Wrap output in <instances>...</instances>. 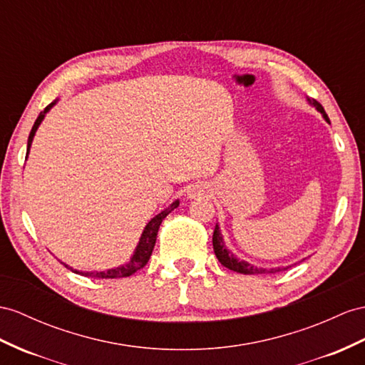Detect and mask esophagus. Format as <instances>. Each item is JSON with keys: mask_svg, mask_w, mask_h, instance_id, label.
<instances>
[{"mask_svg": "<svg viewBox=\"0 0 365 365\" xmlns=\"http://www.w3.org/2000/svg\"><path fill=\"white\" fill-rule=\"evenodd\" d=\"M207 185L205 183H192L188 186V190H186V195H188L190 199H197V197H202V195L207 194Z\"/></svg>", "mask_w": 365, "mask_h": 365, "instance_id": "34e87169", "label": "esophagus"}]
</instances>
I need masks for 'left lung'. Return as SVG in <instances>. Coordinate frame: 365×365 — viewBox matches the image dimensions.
<instances>
[{"instance_id": "1", "label": "left lung", "mask_w": 365, "mask_h": 365, "mask_svg": "<svg viewBox=\"0 0 365 365\" xmlns=\"http://www.w3.org/2000/svg\"><path fill=\"white\" fill-rule=\"evenodd\" d=\"M307 101L310 103L312 106H314L317 110L321 112L324 120L327 123H330L329 115L325 114L324 108L321 106V103H317L314 98H307ZM212 248H214V253H216V257L219 259V262L227 267L228 269H232V272L240 273V274H265V273H277V272H282V269H287L288 267H276V268H260L256 267L253 264L247 262V260H242L239 257H236L235 255L231 253V251L227 248L225 242H223V237L220 235V228L216 223V228H214V235H212Z\"/></svg>"}]
</instances>
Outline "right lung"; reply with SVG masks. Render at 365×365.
Returning <instances> with one entry per match:
<instances>
[{
    "mask_svg": "<svg viewBox=\"0 0 365 365\" xmlns=\"http://www.w3.org/2000/svg\"><path fill=\"white\" fill-rule=\"evenodd\" d=\"M58 100H53L51 105H48L44 108V110L40 112V115L36 117L35 123L32 126V130L29 134V138H27V153H26V158L29 157V151H31V146H32V142H34V137H35V133L36 129L40 128L41 121L44 120L46 114L55 106V103H57ZM179 200H174L170 207L165 208L163 211H160L157 214L155 217H153L151 220H149L146 223V227L142 232V236H140V240L138 244L134 250V255L130 256V259L128 260L126 264L123 265H118L115 268H109V269H105V272H78V269H73L72 267L64 264V267L69 268L71 272L77 273V274H81V276H88V277H93V279H118V277H128L130 274H134L135 272H138L140 268H143L146 264L149 257H151L153 255V250H154V245H155V240H157V232H158V228H160V223L162 220L170 214L171 211H174L177 207H179Z\"/></svg>",
    "mask_w": 365,
    "mask_h": 365,
    "instance_id": "obj_1",
    "label": "right lung"
}]
</instances>
